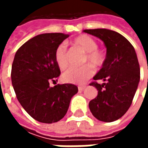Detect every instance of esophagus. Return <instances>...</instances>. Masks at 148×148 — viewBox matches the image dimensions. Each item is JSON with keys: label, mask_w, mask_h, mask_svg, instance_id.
<instances>
[{"label": "esophagus", "mask_w": 148, "mask_h": 148, "mask_svg": "<svg viewBox=\"0 0 148 148\" xmlns=\"http://www.w3.org/2000/svg\"><path fill=\"white\" fill-rule=\"evenodd\" d=\"M86 87V86H78V90H79V91H82V90H85Z\"/></svg>", "instance_id": "34e87169"}]
</instances>
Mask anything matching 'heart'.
Wrapping results in <instances>:
<instances>
[{
  "label": "heart",
  "mask_w": 148,
  "mask_h": 148,
  "mask_svg": "<svg viewBox=\"0 0 148 148\" xmlns=\"http://www.w3.org/2000/svg\"><path fill=\"white\" fill-rule=\"evenodd\" d=\"M72 44L80 47L86 55L84 62H89L80 67H71L62 75L64 82L71 84H83L93 74V67H101L105 62V55L97 48V43L94 39L87 35H81L73 39ZM56 64L61 70H65L68 66L66 48L63 44L57 47L55 52ZM91 65H90V64Z\"/></svg>",
  "instance_id": "b5f03b06"
}]
</instances>
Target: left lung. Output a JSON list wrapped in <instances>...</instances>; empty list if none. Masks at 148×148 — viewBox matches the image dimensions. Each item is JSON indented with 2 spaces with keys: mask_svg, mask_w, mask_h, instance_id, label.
Returning <instances> with one entry per match:
<instances>
[{
  "mask_svg": "<svg viewBox=\"0 0 148 148\" xmlns=\"http://www.w3.org/2000/svg\"><path fill=\"white\" fill-rule=\"evenodd\" d=\"M84 32L101 39L107 49L102 67L93 77L90 86L98 90L89 107L97 120L112 122L125 114L132 105L140 82V69L133 46L114 31L97 28ZM101 80L103 84L96 81Z\"/></svg>",
  "mask_w": 148,
  "mask_h": 148,
  "instance_id": "obj_1",
  "label": "left lung"
}]
</instances>
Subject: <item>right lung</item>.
Here are the masks:
<instances>
[{
	"label": "right lung",
	"instance_id": "obj_1",
	"mask_svg": "<svg viewBox=\"0 0 148 148\" xmlns=\"http://www.w3.org/2000/svg\"><path fill=\"white\" fill-rule=\"evenodd\" d=\"M67 37L63 33L38 35L18 49L12 65V84L19 102L41 123L51 124L64 117L78 90L73 84L50 86L60 75L55 50Z\"/></svg>",
	"mask_w": 148,
	"mask_h": 148
}]
</instances>
